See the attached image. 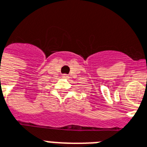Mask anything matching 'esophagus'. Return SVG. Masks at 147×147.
<instances>
[{"instance_id": "1", "label": "esophagus", "mask_w": 147, "mask_h": 147, "mask_svg": "<svg viewBox=\"0 0 147 147\" xmlns=\"http://www.w3.org/2000/svg\"><path fill=\"white\" fill-rule=\"evenodd\" d=\"M63 78H64V79H68V78H69V76H67V75H66V74H64V75H63Z\"/></svg>"}]
</instances>
